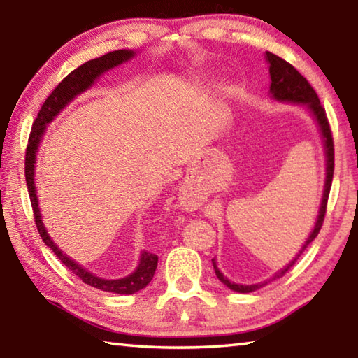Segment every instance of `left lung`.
<instances>
[{"mask_svg":"<svg viewBox=\"0 0 358 358\" xmlns=\"http://www.w3.org/2000/svg\"><path fill=\"white\" fill-rule=\"evenodd\" d=\"M266 53V59L270 63V77H271V85H270V92L271 96L278 101H289V102H299V104H305L310 110L313 112L314 118L317 120L320 132H322L324 141H325V155H327V177H325V189H324V196H322V203H320V210H319V216L316 221V226H314V230L311 232L310 237H308L306 243L303 245L300 254L310 246L311 241L317 237L320 229H322L324 224V217L327 213V202H329V194H330V187H331V180H333V171H335V145H333V134H331V128L329 123V118H327L325 108L322 107L319 101L317 93L314 92V88L310 85V82L303 77L299 71H296L292 64L287 63L286 59H282L281 57L275 55L271 52H265ZM300 254L296 256L292 262H290L286 268L281 270L280 273L275 275L273 280L280 276H284L290 270V266H294L296 262V259L300 257ZM213 262V268L215 273L217 276V280L221 282L226 284L229 289L235 290V292L240 294H248L252 292V290H257L259 287H262L264 284H252V286H241V284H235L230 282L227 278H224L220 270H217L215 259H211Z\"/></svg>","mask_w":358,"mask_h":358,"instance_id":"left-lung-1","label":"left lung"}]
</instances>
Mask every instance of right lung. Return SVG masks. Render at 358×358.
I'll list each match as a JSON object with an SVG mask.
<instances>
[{
	"label": "right lung",
	"mask_w": 358,
	"mask_h": 358,
	"mask_svg": "<svg viewBox=\"0 0 358 358\" xmlns=\"http://www.w3.org/2000/svg\"><path fill=\"white\" fill-rule=\"evenodd\" d=\"M132 57H134V52L131 50L108 52L104 57L90 59V62L83 63L82 66H78L77 69L69 72V74L57 85V88L48 94V98L45 99L44 104H42L38 117H36L33 123L31 132H29L27 153H25L27 187L29 194V201H31L36 227H38V232L42 237V240H44V243L50 248V250L55 252V256L62 260L66 266H68L72 273L80 278L85 284L93 286L96 289L106 290V292H113V294H121V295L136 294L137 290L148 286V282L153 280L155 276V271L157 266V256L153 252L143 251L141 257V264H138L137 270L132 275L123 278V280H101V278L94 276L93 273H90V271L82 268V266L76 264L74 260H71L66 254L59 251L57 245L50 240V237H48L44 229V224L41 221L38 197H36V191H34V161H36V150H38L39 138L42 137V134H44L45 124L50 123L53 117H55V115L62 110V108L68 104L72 98H74V96L80 94L82 92H85V90L92 87L94 78H98L102 72L107 69H112L123 62H128V59Z\"/></svg>",
	"instance_id": "add662e5"
}]
</instances>
